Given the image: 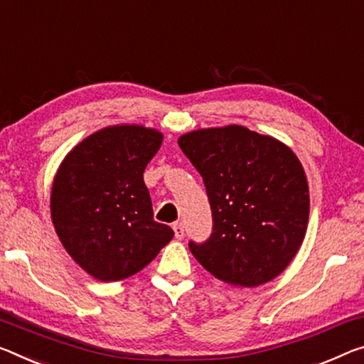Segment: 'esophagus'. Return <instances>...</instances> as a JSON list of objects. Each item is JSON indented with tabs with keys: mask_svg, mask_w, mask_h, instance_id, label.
<instances>
[{
	"mask_svg": "<svg viewBox=\"0 0 364 364\" xmlns=\"http://www.w3.org/2000/svg\"><path fill=\"white\" fill-rule=\"evenodd\" d=\"M173 232H175V238L176 240H183V236H184V227H183V223H173Z\"/></svg>",
	"mask_w": 364,
	"mask_h": 364,
	"instance_id": "obj_1",
	"label": "esophagus"
}]
</instances>
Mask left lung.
Instances as JSON below:
<instances>
[{"label":"left lung","mask_w":364,"mask_h":364,"mask_svg":"<svg viewBox=\"0 0 364 364\" xmlns=\"http://www.w3.org/2000/svg\"><path fill=\"white\" fill-rule=\"evenodd\" d=\"M178 144L203 176L213 218L210 238L189 243L193 256L225 284L274 280L308 228L309 188L295 152L240 124L186 132Z\"/></svg>","instance_id":"obj_1"}]
</instances>
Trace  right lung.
Instances as JSON below:
<instances>
[{
	"label": "right lung",
	"instance_id": "1",
	"mask_svg": "<svg viewBox=\"0 0 364 364\" xmlns=\"http://www.w3.org/2000/svg\"><path fill=\"white\" fill-rule=\"evenodd\" d=\"M161 141L146 126H108L80 141L56 171L51 222L68 255L97 280L137 274L175 235L154 220L144 183Z\"/></svg>",
	"mask_w": 364,
	"mask_h": 364
}]
</instances>
